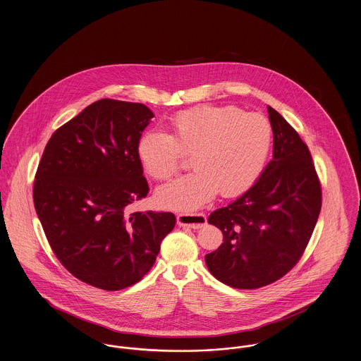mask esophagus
I'll use <instances>...</instances> for the list:
<instances>
[{"mask_svg": "<svg viewBox=\"0 0 361 361\" xmlns=\"http://www.w3.org/2000/svg\"><path fill=\"white\" fill-rule=\"evenodd\" d=\"M178 226L200 229L207 224V216L202 213H180L176 216Z\"/></svg>", "mask_w": 361, "mask_h": 361, "instance_id": "1", "label": "esophagus"}]
</instances>
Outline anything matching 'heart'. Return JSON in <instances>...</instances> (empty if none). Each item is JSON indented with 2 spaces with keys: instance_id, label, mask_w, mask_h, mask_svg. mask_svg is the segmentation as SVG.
Here are the masks:
<instances>
[{
  "instance_id": "1",
  "label": "heart",
  "mask_w": 361,
  "mask_h": 361,
  "mask_svg": "<svg viewBox=\"0 0 361 361\" xmlns=\"http://www.w3.org/2000/svg\"><path fill=\"white\" fill-rule=\"evenodd\" d=\"M171 134H142L137 153L154 179L164 180L179 170L183 153L195 170L159 188L154 200L161 208L191 213L210 202L219 191L236 197L250 189L264 170L273 130L258 113L236 106H201L171 119Z\"/></svg>"
}]
</instances>
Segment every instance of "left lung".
<instances>
[{
	"instance_id": "8db88e82",
	"label": "left lung",
	"mask_w": 361,
	"mask_h": 361,
	"mask_svg": "<svg viewBox=\"0 0 361 361\" xmlns=\"http://www.w3.org/2000/svg\"><path fill=\"white\" fill-rule=\"evenodd\" d=\"M273 159L258 180L226 208L210 213L223 243L205 255L209 271L238 289L271 284L296 265L322 207L311 153L298 132L270 106Z\"/></svg>"
}]
</instances>
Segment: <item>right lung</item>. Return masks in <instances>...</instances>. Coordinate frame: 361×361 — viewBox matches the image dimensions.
<instances>
[{"label": "right lung", "mask_w": 361, "mask_h": 361, "mask_svg": "<svg viewBox=\"0 0 361 361\" xmlns=\"http://www.w3.org/2000/svg\"><path fill=\"white\" fill-rule=\"evenodd\" d=\"M153 113L141 103L100 99L49 140L34 182V204L59 262L104 290L138 283L175 227L170 212H134L145 198L137 145Z\"/></svg>", "instance_id": "obj_1"}]
</instances>
